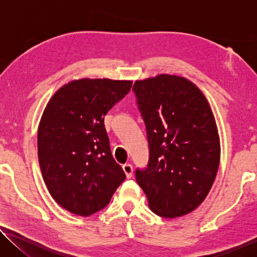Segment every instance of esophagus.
Masks as SVG:
<instances>
[{
	"label": "esophagus",
	"mask_w": 257,
	"mask_h": 257,
	"mask_svg": "<svg viewBox=\"0 0 257 257\" xmlns=\"http://www.w3.org/2000/svg\"><path fill=\"white\" fill-rule=\"evenodd\" d=\"M122 169H123V171H124V173H125V177L127 178H132L133 177V165L132 164H129V163H125V164H123L122 165Z\"/></svg>",
	"instance_id": "34e87169"
}]
</instances>
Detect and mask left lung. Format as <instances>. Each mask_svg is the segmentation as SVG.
<instances>
[{
  "label": "left lung",
  "instance_id": "obj_1",
  "mask_svg": "<svg viewBox=\"0 0 257 257\" xmlns=\"http://www.w3.org/2000/svg\"><path fill=\"white\" fill-rule=\"evenodd\" d=\"M146 124L150 162L136 180L152 212L175 219L203 203L220 164V137L205 95L185 77L162 73L133 87Z\"/></svg>",
  "mask_w": 257,
  "mask_h": 257
}]
</instances>
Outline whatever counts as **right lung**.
<instances>
[{"label":"right lung","instance_id":"1","mask_svg":"<svg viewBox=\"0 0 257 257\" xmlns=\"http://www.w3.org/2000/svg\"><path fill=\"white\" fill-rule=\"evenodd\" d=\"M132 86L81 78L61 86L46 104L37 132L42 176L54 201L72 214L102 210L125 179L111 154L104 116Z\"/></svg>","mask_w":257,"mask_h":257}]
</instances>
